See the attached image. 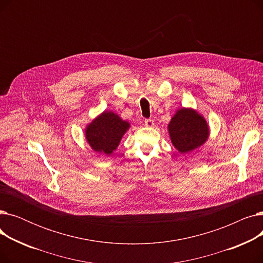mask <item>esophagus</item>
Here are the masks:
<instances>
[{"label": "esophagus", "mask_w": 263, "mask_h": 263, "mask_svg": "<svg viewBox=\"0 0 263 263\" xmlns=\"http://www.w3.org/2000/svg\"><path fill=\"white\" fill-rule=\"evenodd\" d=\"M154 124H155L154 119H146V120H145V126H146V127L151 128V127H154Z\"/></svg>", "instance_id": "obj_1"}]
</instances>
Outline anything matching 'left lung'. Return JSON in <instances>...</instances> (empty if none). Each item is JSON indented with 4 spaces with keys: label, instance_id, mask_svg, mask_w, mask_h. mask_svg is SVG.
<instances>
[{
    "label": "left lung",
    "instance_id": "1",
    "mask_svg": "<svg viewBox=\"0 0 263 263\" xmlns=\"http://www.w3.org/2000/svg\"><path fill=\"white\" fill-rule=\"evenodd\" d=\"M168 133L175 148L181 154L195 150L209 137V126L195 109H178L168 123Z\"/></svg>",
    "mask_w": 263,
    "mask_h": 263
}]
</instances>
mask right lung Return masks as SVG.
Returning a JSON list of instances; mask_svg holds the SVG:
<instances>
[{"label":"right lung","mask_w":263,"mask_h":263,"mask_svg":"<svg viewBox=\"0 0 263 263\" xmlns=\"http://www.w3.org/2000/svg\"><path fill=\"white\" fill-rule=\"evenodd\" d=\"M129 128L128 121L122 120L110 110H104L86 127L85 136L87 143L95 151L109 156L116 150L123 134Z\"/></svg>","instance_id":"1"}]
</instances>
